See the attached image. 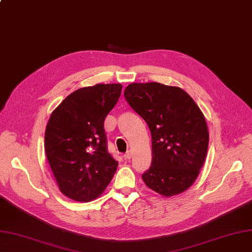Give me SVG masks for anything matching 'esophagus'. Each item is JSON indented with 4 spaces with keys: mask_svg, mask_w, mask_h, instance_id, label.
Segmentation results:
<instances>
[{
    "mask_svg": "<svg viewBox=\"0 0 252 252\" xmlns=\"http://www.w3.org/2000/svg\"><path fill=\"white\" fill-rule=\"evenodd\" d=\"M130 158H131V153H130V152L126 153V154L124 155V159H125V160H130Z\"/></svg>",
    "mask_w": 252,
    "mask_h": 252,
    "instance_id": "1",
    "label": "esophagus"
}]
</instances>
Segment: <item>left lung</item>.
Returning <instances> with one entry per match:
<instances>
[{
	"mask_svg": "<svg viewBox=\"0 0 252 252\" xmlns=\"http://www.w3.org/2000/svg\"><path fill=\"white\" fill-rule=\"evenodd\" d=\"M124 96L152 134L145 185L163 197L184 192L205 161L210 136L203 113L185 91L158 82L130 83Z\"/></svg>",
	"mask_w": 252,
	"mask_h": 252,
	"instance_id": "obj_1",
	"label": "left lung"
}]
</instances>
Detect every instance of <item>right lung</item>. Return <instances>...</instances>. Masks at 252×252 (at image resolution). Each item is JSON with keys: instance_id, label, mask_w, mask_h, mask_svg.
Wrapping results in <instances>:
<instances>
[{"instance_id": "add662e5", "label": "right lung", "mask_w": 252, "mask_h": 252, "mask_svg": "<svg viewBox=\"0 0 252 252\" xmlns=\"http://www.w3.org/2000/svg\"><path fill=\"white\" fill-rule=\"evenodd\" d=\"M122 84L79 89L55 108L45 132V151L61 192L78 202L99 197L119 162L107 149L106 116L118 102Z\"/></svg>"}]
</instances>
